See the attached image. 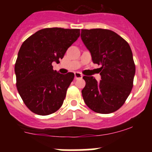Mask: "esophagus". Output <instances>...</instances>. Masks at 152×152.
I'll return each mask as SVG.
<instances>
[{"mask_svg": "<svg viewBox=\"0 0 152 152\" xmlns=\"http://www.w3.org/2000/svg\"><path fill=\"white\" fill-rule=\"evenodd\" d=\"M74 76H75V79H82V75L80 73H79V72H76V73H74Z\"/></svg>", "mask_w": 152, "mask_h": 152, "instance_id": "1", "label": "esophagus"}]
</instances>
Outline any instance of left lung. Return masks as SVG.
<instances>
[{
	"mask_svg": "<svg viewBox=\"0 0 152 152\" xmlns=\"http://www.w3.org/2000/svg\"><path fill=\"white\" fill-rule=\"evenodd\" d=\"M81 38L91 53L93 63L101 65L100 82L85 76L82 94L93 111L109 114L118 110L133 87L135 65L128 42L108 29H82Z\"/></svg>",
	"mask_w": 152,
	"mask_h": 152,
	"instance_id": "1",
	"label": "left lung"
}]
</instances>
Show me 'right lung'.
I'll use <instances>...</instances> for the list:
<instances>
[{"label":"right lung","instance_id":"obj_1","mask_svg":"<svg viewBox=\"0 0 152 152\" xmlns=\"http://www.w3.org/2000/svg\"><path fill=\"white\" fill-rule=\"evenodd\" d=\"M79 36L80 29L47 28L21 45L15 65L17 89L35 114L48 115L62 107L74 73L61 74L53 70L52 62L58 63Z\"/></svg>","mask_w":152,"mask_h":152}]
</instances>
